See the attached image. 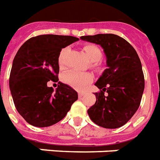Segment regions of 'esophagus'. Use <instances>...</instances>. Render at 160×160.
Listing matches in <instances>:
<instances>
[{
  "instance_id": "34e87169",
  "label": "esophagus",
  "mask_w": 160,
  "mask_h": 160,
  "mask_svg": "<svg viewBox=\"0 0 160 160\" xmlns=\"http://www.w3.org/2000/svg\"><path fill=\"white\" fill-rule=\"evenodd\" d=\"M84 93H82V92H79V94H78V96H79V98H81L82 97H84Z\"/></svg>"
}]
</instances>
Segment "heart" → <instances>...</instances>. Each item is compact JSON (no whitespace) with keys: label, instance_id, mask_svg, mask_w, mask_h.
I'll return each instance as SVG.
<instances>
[{"label":"heart","instance_id":"heart-1","mask_svg":"<svg viewBox=\"0 0 160 160\" xmlns=\"http://www.w3.org/2000/svg\"><path fill=\"white\" fill-rule=\"evenodd\" d=\"M83 50L86 53L87 58L91 61V68L97 71H100L102 68V63L100 61L102 52L100 47L96 44L88 43L84 45ZM67 49L64 48L61 51L60 55L58 57V63L60 66L63 65V57ZM62 80L65 83H67L74 89L82 91L88 86L93 80V76L90 73H82L78 71L71 70L63 74Z\"/></svg>","mask_w":160,"mask_h":160}]
</instances>
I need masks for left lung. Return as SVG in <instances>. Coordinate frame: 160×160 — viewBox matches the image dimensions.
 Returning <instances> with one entry per match:
<instances>
[{
    "mask_svg": "<svg viewBox=\"0 0 160 160\" xmlns=\"http://www.w3.org/2000/svg\"><path fill=\"white\" fill-rule=\"evenodd\" d=\"M80 39L100 45L108 67L96 82L100 91L95 93L96 102L87 113L101 127L119 128L140 106L145 86L140 58L131 44L117 35L98 34Z\"/></svg>",
    "mask_w": 160,
    "mask_h": 160,
    "instance_id": "left-lung-1",
    "label": "left lung"
}]
</instances>
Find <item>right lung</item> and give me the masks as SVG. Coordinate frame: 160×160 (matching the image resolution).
<instances>
[{
    "label": "right lung",
    "instance_id": "1",
    "mask_svg": "<svg viewBox=\"0 0 160 160\" xmlns=\"http://www.w3.org/2000/svg\"><path fill=\"white\" fill-rule=\"evenodd\" d=\"M79 39L69 35H41L26 41L18 51L11 69L9 86L16 109L27 122L37 127L62 120L78 93L58 82L56 92L47 82L58 81V57Z\"/></svg>",
    "mask_w": 160,
    "mask_h": 160
}]
</instances>
